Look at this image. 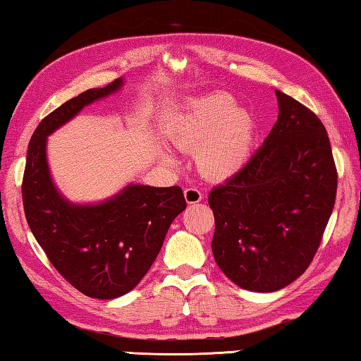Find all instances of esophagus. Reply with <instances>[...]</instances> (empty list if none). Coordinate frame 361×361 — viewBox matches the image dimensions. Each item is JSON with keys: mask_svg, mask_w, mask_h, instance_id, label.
<instances>
[{"mask_svg": "<svg viewBox=\"0 0 361 361\" xmlns=\"http://www.w3.org/2000/svg\"><path fill=\"white\" fill-rule=\"evenodd\" d=\"M184 197H185V201L188 204H197L201 200H203V195H201L198 188H195V187L187 188V190L184 192Z\"/></svg>", "mask_w": 361, "mask_h": 361, "instance_id": "obj_1", "label": "esophagus"}]
</instances>
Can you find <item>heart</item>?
Masks as SVG:
<instances>
[{"label":"heart","instance_id":"heart-1","mask_svg":"<svg viewBox=\"0 0 361 361\" xmlns=\"http://www.w3.org/2000/svg\"><path fill=\"white\" fill-rule=\"evenodd\" d=\"M258 122L249 107L236 104L225 92L187 99L169 125V141L182 152H195L198 171L206 179L224 182L241 173L254 157ZM163 161L177 160L163 154Z\"/></svg>","mask_w":361,"mask_h":361}]
</instances>
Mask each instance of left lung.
Returning a JSON list of instances; mask_svg holds the SVG:
<instances>
[{"label":"left lung","mask_w":361,"mask_h":361,"mask_svg":"<svg viewBox=\"0 0 361 361\" xmlns=\"http://www.w3.org/2000/svg\"><path fill=\"white\" fill-rule=\"evenodd\" d=\"M279 116L241 173L212 188L214 260L238 287L277 292L305 273L336 198L338 174L319 117L276 90Z\"/></svg>","instance_id":"8db88e82"}]
</instances>
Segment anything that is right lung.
<instances>
[{"instance_id":"obj_1","label":"right lung","mask_w":361,"mask_h":361,"mask_svg":"<svg viewBox=\"0 0 361 361\" xmlns=\"http://www.w3.org/2000/svg\"><path fill=\"white\" fill-rule=\"evenodd\" d=\"M123 79L90 88L42 120L28 144L22 197L37 244L65 279L90 298L131 292L160 252L173 220L185 209L180 187L128 184L99 203H73L54 184L47 137L94 101L111 97Z\"/></svg>"}]
</instances>
